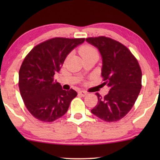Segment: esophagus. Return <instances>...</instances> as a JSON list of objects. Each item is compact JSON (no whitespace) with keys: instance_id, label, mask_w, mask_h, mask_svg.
Returning a JSON list of instances; mask_svg holds the SVG:
<instances>
[{"instance_id":"obj_1","label":"esophagus","mask_w":160,"mask_h":160,"mask_svg":"<svg viewBox=\"0 0 160 160\" xmlns=\"http://www.w3.org/2000/svg\"><path fill=\"white\" fill-rule=\"evenodd\" d=\"M78 95L82 96V97H85L87 95V92L85 91H79L78 92Z\"/></svg>"}]
</instances>
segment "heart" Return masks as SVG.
<instances>
[{"instance_id": "b5f03b06", "label": "heart", "mask_w": 160, "mask_h": 160, "mask_svg": "<svg viewBox=\"0 0 160 160\" xmlns=\"http://www.w3.org/2000/svg\"><path fill=\"white\" fill-rule=\"evenodd\" d=\"M79 52L82 58L93 55V54H98L97 51H96L93 47H90V46H85V47H83L82 49H80Z\"/></svg>"}]
</instances>
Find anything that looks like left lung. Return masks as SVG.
Listing matches in <instances>:
<instances>
[{
  "instance_id": "8db88e82",
  "label": "left lung",
  "mask_w": 160,
  "mask_h": 160,
  "mask_svg": "<svg viewBox=\"0 0 160 160\" xmlns=\"http://www.w3.org/2000/svg\"><path fill=\"white\" fill-rule=\"evenodd\" d=\"M86 41L99 51L103 84L109 87L105 97L96 94L98 102L91 112L103 121H118L130 111L139 95L141 68L130 50L117 41L100 36L86 38Z\"/></svg>"
}]
</instances>
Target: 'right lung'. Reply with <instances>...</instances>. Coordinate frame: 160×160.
<instances>
[{
  "label": "right lung",
  "mask_w": 160,
  "mask_h": 160,
  "mask_svg": "<svg viewBox=\"0 0 160 160\" xmlns=\"http://www.w3.org/2000/svg\"><path fill=\"white\" fill-rule=\"evenodd\" d=\"M84 40L52 38L37 45L26 56L19 69V87L25 106L35 118L52 122L67 112L77 92L62 89L53 77L70 52Z\"/></svg>",
  "instance_id": "1"
}]
</instances>
